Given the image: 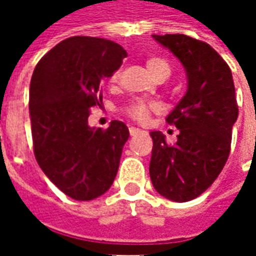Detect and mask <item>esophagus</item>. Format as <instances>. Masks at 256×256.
<instances>
[{"instance_id":"1","label":"esophagus","mask_w":256,"mask_h":256,"mask_svg":"<svg viewBox=\"0 0 256 256\" xmlns=\"http://www.w3.org/2000/svg\"><path fill=\"white\" fill-rule=\"evenodd\" d=\"M130 134H131V136H135V135H140V134H144L142 130H140V128H135V126H131L130 128Z\"/></svg>"}]
</instances>
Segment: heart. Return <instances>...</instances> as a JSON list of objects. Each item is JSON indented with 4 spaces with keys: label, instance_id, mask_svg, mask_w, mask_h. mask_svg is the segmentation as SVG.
<instances>
[{
    "label": "heart",
    "instance_id": "b5f03b06",
    "mask_svg": "<svg viewBox=\"0 0 256 256\" xmlns=\"http://www.w3.org/2000/svg\"><path fill=\"white\" fill-rule=\"evenodd\" d=\"M146 68L150 71V74L152 75L154 78H168L171 74V64L162 58V56H151L146 60ZM120 80V71H115L110 81L111 82H118ZM158 104L152 102V101H145V100H134L130 104H126L122 108L124 114L126 116H130L134 121L138 122H145L150 120L151 114L158 111Z\"/></svg>",
    "mask_w": 256,
    "mask_h": 256
}]
</instances>
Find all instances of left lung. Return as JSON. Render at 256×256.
I'll use <instances>...</instances> for the list:
<instances>
[{
	"label": "left lung",
	"mask_w": 256,
	"mask_h": 256,
	"mask_svg": "<svg viewBox=\"0 0 256 256\" xmlns=\"http://www.w3.org/2000/svg\"><path fill=\"white\" fill-rule=\"evenodd\" d=\"M184 65L188 90L166 122L180 134L168 144L154 131L150 175L154 188L175 202L200 196L218 178L231 151L238 104L231 68L211 45L184 34L152 35Z\"/></svg>",
	"instance_id": "left-lung-1"
}]
</instances>
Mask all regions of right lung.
<instances>
[{
	"label": "right lung",
	"mask_w": 256,
	"mask_h": 256,
	"mask_svg": "<svg viewBox=\"0 0 256 256\" xmlns=\"http://www.w3.org/2000/svg\"><path fill=\"white\" fill-rule=\"evenodd\" d=\"M126 51L114 41L70 36L40 60L30 84L34 155L65 195L91 201L110 190L130 131L122 121L90 128L102 82L121 66Z\"/></svg>",
	"instance_id": "1"
}]
</instances>
